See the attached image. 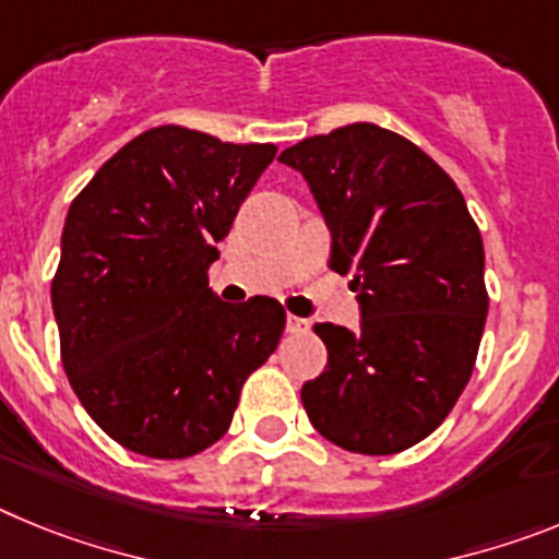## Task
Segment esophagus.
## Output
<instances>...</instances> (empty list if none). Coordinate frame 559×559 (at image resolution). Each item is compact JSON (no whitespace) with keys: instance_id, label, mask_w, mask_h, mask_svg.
<instances>
[{"instance_id":"34e87169","label":"esophagus","mask_w":559,"mask_h":559,"mask_svg":"<svg viewBox=\"0 0 559 559\" xmlns=\"http://www.w3.org/2000/svg\"><path fill=\"white\" fill-rule=\"evenodd\" d=\"M310 322L308 319H299V316H288V333L299 335V333H308Z\"/></svg>"}]
</instances>
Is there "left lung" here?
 <instances>
[{
	"label": "left lung",
	"instance_id": "1",
	"mask_svg": "<svg viewBox=\"0 0 559 559\" xmlns=\"http://www.w3.org/2000/svg\"><path fill=\"white\" fill-rule=\"evenodd\" d=\"M305 176L333 235L330 269L358 290L360 328L316 324L328 367L302 386L333 445L389 456L417 445L456 406L487 319L481 231L426 151L372 122L280 153Z\"/></svg>",
	"mask_w": 559,
	"mask_h": 559
}]
</instances>
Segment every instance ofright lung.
Returning <instances> with one entry per match:
<instances>
[{
	"label": "right lung",
	"instance_id": "1",
	"mask_svg": "<svg viewBox=\"0 0 559 559\" xmlns=\"http://www.w3.org/2000/svg\"><path fill=\"white\" fill-rule=\"evenodd\" d=\"M276 145L159 126L114 153L67 212L52 310L78 400L122 448L187 459L231 426L285 308L226 305L210 265Z\"/></svg>",
	"mask_w": 559,
	"mask_h": 559
}]
</instances>
